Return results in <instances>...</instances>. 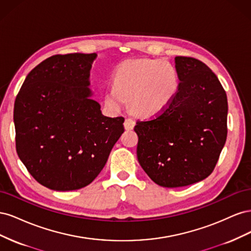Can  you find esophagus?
I'll return each instance as SVG.
<instances>
[{
  "label": "esophagus",
  "mask_w": 251,
  "mask_h": 251,
  "mask_svg": "<svg viewBox=\"0 0 251 251\" xmlns=\"http://www.w3.org/2000/svg\"><path fill=\"white\" fill-rule=\"evenodd\" d=\"M134 126H135V121L133 119L126 118L125 120V128H126V130H127V131L133 130Z\"/></svg>",
  "instance_id": "1"
}]
</instances>
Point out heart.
Listing matches in <instances>:
<instances>
[{"label":"heart","mask_w":251,"mask_h":251,"mask_svg":"<svg viewBox=\"0 0 251 251\" xmlns=\"http://www.w3.org/2000/svg\"><path fill=\"white\" fill-rule=\"evenodd\" d=\"M178 88V73L168 60L130 59L114 72L113 86L104 93V105L118 113L130 100L131 111L136 115L154 117L169 107Z\"/></svg>","instance_id":"b5f03b06"}]
</instances>
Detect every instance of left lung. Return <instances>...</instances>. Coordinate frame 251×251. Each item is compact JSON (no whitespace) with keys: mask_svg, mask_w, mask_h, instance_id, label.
I'll list each match as a JSON object with an SVG mask.
<instances>
[{"mask_svg":"<svg viewBox=\"0 0 251 251\" xmlns=\"http://www.w3.org/2000/svg\"><path fill=\"white\" fill-rule=\"evenodd\" d=\"M177 94L161 114L137 121V158L156 184L181 187L207 178L227 137V96L201 60L176 56Z\"/></svg>","mask_w":251,"mask_h":251,"instance_id":"1","label":"left lung"}]
</instances>
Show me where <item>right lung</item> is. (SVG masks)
Returning a JSON list of instances; mask_svg holds the SVG:
<instances>
[{"instance_id": "right-lung-1", "label": "right lung", "mask_w": 251, "mask_h": 251, "mask_svg": "<svg viewBox=\"0 0 251 251\" xmlns=\"http://www.w3.org/2000/svg\"><path fill=\"white\" fill-rule=\"evenodd\" d=\"M96 53L53 55L29 72L14 102L17 153L30 175L53 191L89 185L125 132L124 117L102 115L91 98Z\"/></svg>"}]
</instances>
